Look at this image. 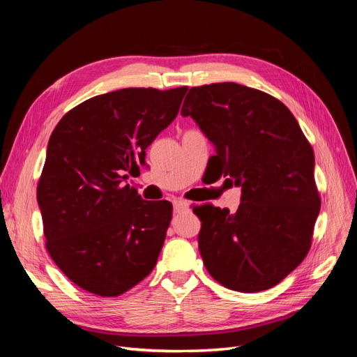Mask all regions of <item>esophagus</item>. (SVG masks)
Returning a JSON list of instances; mask_svg holds the SVG:
<instances>
[{
    "label": "esophagus",
    "mask_w": 357,
    "mask_h": 357,
    "mask_svg": "<svg viewBox=\"0 0 357 357\" xmlns=\"http://www.w3.org/2000/svg\"><path fill=\"white\" fill-rule=\"evenodd\" d=\"M172 205H174V211L176 213H181V211H185L189 207V202L188 201H183V199H176L174 202H172Z\"/></svg>",
    "instance_id": "1"
}]
</instances>
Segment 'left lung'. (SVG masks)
Returning a JSON list of instances; mask_svg holds the SVG:
<instances>
[{"label":"left lung","mask_w":357,"mask_h":357,"mask_svg":"<svg viewBox=\"0 0 357 357\" xmlns=\"http://www.w3.org/2000/svg\"><path fill=\"white\" fill-rule=\"evenodd\" d=\"M181 116L213 143L219 177L241 188L234 214L193 208L205 268L231 290L271 289L304 261L320 211L310 143L283 102L238 83L190 88Z\"/></svg>","instance_id":"left-lung-1"}]
</instances>
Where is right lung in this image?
Here are the masks:
<instances>
[{"instance_id": "add662e5", "label": "right lung", "mask_w": 357, "mask_h": 357, "mask_svg": "<svg viewBox=\"0 0 357 357\" xmlns=\"http://www.w3.org/2000/svg\"><path fill=\"white\" fill-rule=\"evenodd\" d=\"M188 88H128L93 96L63 116L37 186L50 257L93 295L125 294L156 265L172 218L126 185L146 149L174 121Z\"/></svg>"}]
</instances>
